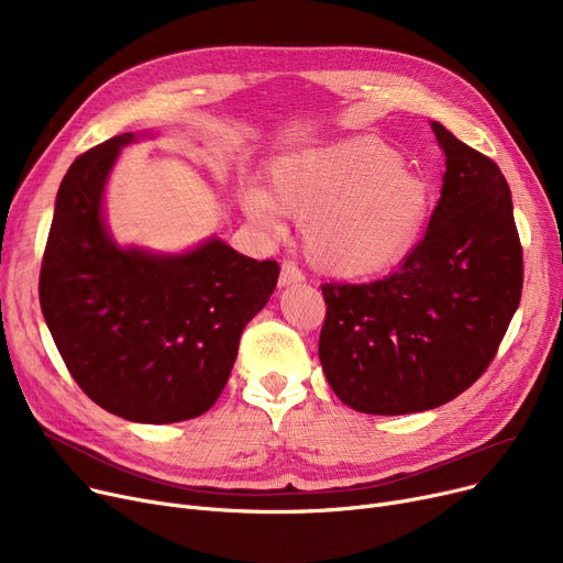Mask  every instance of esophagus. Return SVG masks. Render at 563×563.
Listing matches in <instances>:
<instances>
[{
  "instance_id": "34e87169",
  "label": "esophagus",
  "mask_w": 563,
  "mask_h": 563,
  "mask_svg": "<svg viewBox=\"0 0 563 563\" xmlns=\"http://www.w3.org/2000/svg\"><path fill=\"white\" fill-rule=\"evenodd\" d=\"M301 280H303V272L299 269L297 264L285 262V264L280 266V278H278L280 287H287V285H297V283H301Z\"/></svg>"
}]
</instances>
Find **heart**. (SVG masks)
Returning a JSON list of instances; mask_svg holds the SVG:
<instances>
[{"label":"heart","instance_id":"1","mask_svg":"<svg viewBox=\"0 0 563 563\" xmlns=\"http://www.w3.org/2000/svg\"><path fill=\"white\" fill-rule=\"evenodd\" d=\"M376 136H346L274 162L269 189L246 185L244 212L278 230L283 214L303 223V253L314 272L365 280L393 269L416 246L431 210L424 177Z\"/></svg>","mask_w":563,"mask_h":563}]
</instances>
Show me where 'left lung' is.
<instances>
[{
    "mask_svg": "<svg viewBox=\"0 0 563 563\" xmlns=\"http://www.w3.org/2000/svg\"><path fill=\"white\" fill-rule=\"evenodd\" d=\"M445 153L424 240L367 285H321L319 361L333 393L369 416L452 401L505 338L522 294V246L499 166L431 123Z\"/></svg>",
    "mask_w": 563,
    "mask_h": 563,
    "instance_id": "obj_1",
    "label": "left lung"
}]
</instances>
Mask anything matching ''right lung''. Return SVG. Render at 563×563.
Masks as SVG:
<instances>
[{
    "instance_id": "obj_1",
    "label": "right lung",
    "mask_w": 563,
    "mask_h": 563,
    "mask_svg": "<svg viewBox=\"0 0 563 563\" xmlns=\"http://www.w3.org/2000/svg\"><path fill=\"white\" fill-rule=\"evenodd\" d=\"M136 136H113L68 168L38 291L77 386L118 418L170 424L214 406L280 266L236 253L219 236L187 253L118 246L104 223V187L121 147Z\"/></svg>"
}]
</instances>
